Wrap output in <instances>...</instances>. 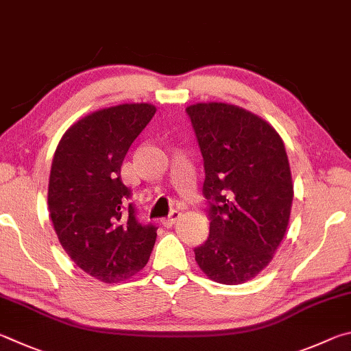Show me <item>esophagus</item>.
Returning <instances> with one entry per match:
<instances>
[{"label": "esophagus", "instance_id": "esophagus-1", "mask_svg": "<svg viewBox=\"0 0 351 351\" xmlns=\"http://www.w3.org/2000/svg\"><path fill=\"white\" fill-rule=\"evenodd\" d=\"M180 217H182V213H180V211L172 210V211L169 213V216L163 220V225H165V226H172Z\"/></svg>", "mask_w": 351, "mask_h": 351}]
</instances>
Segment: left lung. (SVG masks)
<instances>
[{
	"instance_id": "obj_1",
	"label": "left lung",
	"mask_w": 351,
	"mask_h": 351,
	"mask_svg": "<svg viewBox=\"0 0 351 351\" xmlns=\"http://www.w3.org/2000/svg\"><path fill=\"white\" fill-rule=\"evenodd\" d=\"M204 157L210 237L194 248L208 278L225 285L256 278L285 236L293 182L284 141L234 104L186 108Z\"/></svg>"
}]
</instances>
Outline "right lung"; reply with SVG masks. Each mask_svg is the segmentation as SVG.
I'll return each mask as SVG.
<instances>
[{"instance_id":"obj_1","label":"right lung","mask_w":351,"mask_h":351,"mask_svg":"<svg viewBox=\"0 0 351 351\" xmlns=\"http://www.w3.org/2000/svg\"><path fill=\"white\" fill-rule=\"evenodd\" d=\"M156 114L152 104H119L72 125L55 151L47 205L61 247L104 284L138 273L149 261L157 226L140 220L121 182L129 147Z\"/></svg>"}]
</instances>
